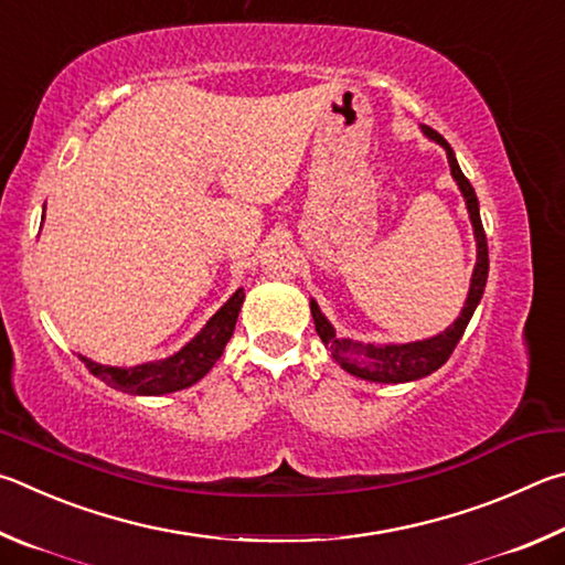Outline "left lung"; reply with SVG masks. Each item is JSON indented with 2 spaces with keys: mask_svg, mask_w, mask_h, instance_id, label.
<instances>
[{
  "mask_svg": "<svg viewBox=\"0 0 565 565\" xmlns=\"http://www.w3.org/2000/svg\"><path fill=\"white\" fill-rule=\"evenodd\" d=\"M422 134L429 138V141L439 143L444 151H447L449 158V168L454 181H457L459 191L463 195V203H467L469 211V221L473 227V241H477V265H473L471 273V285H469V295L467 302L459 312V318L454 320L447 330L434 334V338L427 340H417V342H404V344H374V342H360L352 338H338L334 334L332 322L324 318L320 305L310 300V312L315 320V330H318L320 340L324 342V348L332 350L334 362L340 364L344 372H350L352 377L367 380V382H380V384H402V382H414L427 377V374L437 372L444 362L449 360V354L457 348L463 330L471 320L473 310L481 302L483 288H487V277H489V247H487V235H483V225H481V215H479V198L473 193L471 183L467 181V175L461 173V168L457 163V156H454L451 146L444 141V138L431 131L429 126H422Z\"/></svg>",
  "mask_w": 565,
  "mask_h": 565,
  "instance_id": "8db88e82",
  "label": "left lung"
}]
</instances>
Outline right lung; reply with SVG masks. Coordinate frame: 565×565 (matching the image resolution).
Segmentation results:
<instances>
[{
  "instance_id": "right-lung-1",
  "label": "right lung",
  "mask_w": 565,
  "mask_h": 565,
  "mask_svg": "<svg viewBox=\"0 0 565 565\" xmlns=\"http://www.w3.org/2000/svg\"><path fill=\"white\" fill-rule=\"evenodd\" d=\"M243 300L245 292L243 288H237L231 295V300L205 322V328L191 342H185L175 354H171V358L134 364V367H111V364L88 360L84 354H78V360L86 364L94 377L106 382L108 387L118 392L141 394V397H161V394L181 392L198 380H203L213 370V364L223 354L227 340L233 338Z\"/></svg>"
}]
</instances>
